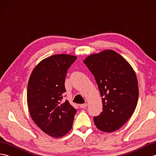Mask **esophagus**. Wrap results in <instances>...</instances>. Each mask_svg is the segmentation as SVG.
<instances>
[{
    "mask_svg": "<svg viewBox=\"0 0 156 156\" xmlns=\"http://www.w3.org/2000/svg\"><path fill=\"white\" fill-rule=\"evenodd\" d=\"M87 106H88L87 103H84V104L80 105V107L81 108H86L87 107Z\"/></svg>",
    "mask_w": 156,
    "mask_h": 156,
    "instance_id": "esophagus-1",
    "label": "esophagus"
}]
</instances>
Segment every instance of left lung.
<instances>
[{
  "instance_id": "left-lung-1",
  "label": "left lung",
  "mask_w": 156,
  "mask_h": 156,
  "mask_svg": "<svg viewBox=\"0 0 156 156\" xmlns=\"http://www.w3.org/2000/svg\"><path fill=\"white\" fill-rule=\"evenodd\" d=\"M84 63L93 74L102 97V112L94 117L104 132L121 128L130 119L138 101L136 74L131 65L113 50L89 55Z\"/></svg>"
}]
</instances>
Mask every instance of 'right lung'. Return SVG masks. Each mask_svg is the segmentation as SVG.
I'll return each instance as SVG.
<instances>
[{
	"mask_svg": "<svg viewBox=\"0 0 156 156\" xmlns=\"http://www.w3.org/2000/svg\"><path fill=\"white\" fill-rule=\"evenodd\" d=\"M76 58L51 55L39 63L29 80L27 97L31 117L43 131L55 138L68 133L76 113L68 100L62 102L68 69Z\"/></svg>",
	"mask_w": 156,
	"mask_h": 156,
	"instance_id": "obj_1",
	"label": "right lung"
}]
</instances>
